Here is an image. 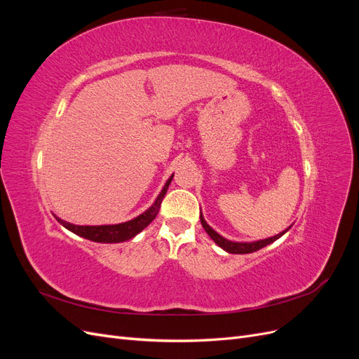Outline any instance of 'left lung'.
I'll list each match as a JSON object with an SVG mask.
<instances>
[{
    "instance_id": "left-lung-1",
    "label": "left lung",
    "mask_w": 359,
    "mask_h": 359,
    "mask_svg": "<svg viewBox=\"0 0 359 359\" xmlns=\"http://www.w3.org/2000/svg\"><path fill=\"white\" fill-rule=\"evenodd\" d=\"M201 223H202V226H203L205 232L210 235L211 240H212L217 245L222 247V248L224 250V252H227V253H232V255H247V253L257 252V250L264 248V247H266L268 244L277 241L280 236H283V235L290 229V226H289L287 229H285L283 232H280V233H277V235H274V236L265 238V240L252 241V243H240V241H231V240H227V238L222 236L219 232H215V231L212 229V227H211L208 223L205 222L203 215H202V211H201Z\"/></svg>"
}]
</instances>
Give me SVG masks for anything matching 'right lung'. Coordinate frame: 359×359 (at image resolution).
Segmentation results:
<instances>
[{"label": "right lung", "instance_id": "right-lung-1", "mask_svg": "<svg viewBox=\"0 0 359 359\" xmlns=\"http://www.w3.org/2000/svg\"><path fill=\"white\" fill-rule=\"evenodd\" d=\"M173 175H170V178H168V181L163 186L161 191L158 193L157 199L154 201V203L149 206L147 211H144L142 214H139L135 219L124 222V223H118V224H100V226H79V224H73L69 223L66 220L60 219V217H55L58 220V223H61L66 229H69L70 232L79 235L85 240H90L94 243H102V244H116V243H124L132 240L139 232H142L145 227L153 222L160 210V205L163 198L169 189V184L172 181Z\"/></svg>", "mask_w": 359, "mask_h": 359}]
</instances>
